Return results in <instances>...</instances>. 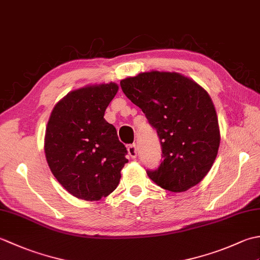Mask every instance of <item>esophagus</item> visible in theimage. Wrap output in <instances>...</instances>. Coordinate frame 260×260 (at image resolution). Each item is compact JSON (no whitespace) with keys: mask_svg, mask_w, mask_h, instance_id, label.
Here are the masks:
<instances>
[{"mask_svg":"<svg viewBox=\"0 0 260 260\" xmlns=\"http://www.w3.org/2000/svg\"><path fill=\"white\" fill-rule=\"evenodd\" d=\"M128 154H129V156L132 157V158H136V156H137V147H136V145L135 144H132V145H129L128 146Z\"/></svg>","mask_w":260,"mask_h":260,"instance_id":"1","label":"esophagus"}]
</instances>
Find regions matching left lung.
<instances>
[{
	"label": "left lung",
	"instance_id": "8db88e82",
	"mask_svg": "<svg viewBox=\"0 0 260 260\" xmlns=\"http://www.w3.org/2000/svg\"><path fill=\"white\" fill-rule=\"evenodd\" d=\"M120 87L161 140L164 159L157 170L147 171L148 178L171 192L200 183L220 145L218 116L207 90L189 77L156 70L127 77Z\"/></svg>",
	"mask_w": 260,
	"mask_h": 260
}]
</instances>
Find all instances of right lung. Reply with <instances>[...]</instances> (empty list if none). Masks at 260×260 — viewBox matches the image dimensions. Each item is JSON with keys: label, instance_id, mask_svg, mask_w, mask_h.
<instances>
[{"label": "right lung", "instance_id": "obj_1", "mask_svg": "<svg viewBox=\"0 0 260 260\" xmlns=\"http://www.w3.org/2000/svg\"><path fill=\"white\" fill-rule=\"evenodd\" d=\"M118 85H88L68 92L53 107L45 153L54 178L70 194L86 201L109 196L128 162L116 128L104 118Z\"/></svg>", "mask_w": 260, "mask_h": 260}]
</instances>
